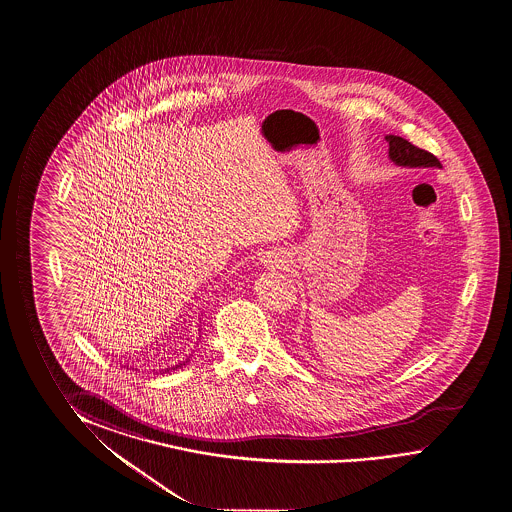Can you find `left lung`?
I'll use <instances>...</instances> for the list:
<instances>
[{"mask_svg":"<svg viewBox=\"0 0 512 512\" xmlns=\"http://www.w3.org/2000/svg\"><path fill=\"white\" fill-rule=\"evenodd\" d=\"M389 143L390 161L401 168H442L440 161L433 153L426 152L422 148L412 145L410 141L389 134L385 136Z\"/></svg>","mask_w":512,"mask_h":512,"instance_id":"obj_1","label":"left lung"}]
</instances>
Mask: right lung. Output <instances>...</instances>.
Listing matches in <instances>:
<instances>
[{
	"label": "right lung",
	"instance_id": "obj_1",
	"mask_svg": "<svg viewBox=\"0 0 512 512\" xmlns=\"http://www.w3.org/2000/svg\"><path fill=\"white\" fill-rule=\"evenodd\" d=\"M189 360H191V357H189V359L182 360V362H180V364H176V366L166 367V369H162V373H169V371H175V369H178V367L185 366V364H187Z\"/></svg>",
	"mask_w": 512,
	"mask_h": 512
}]
</instances>
